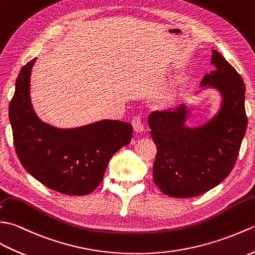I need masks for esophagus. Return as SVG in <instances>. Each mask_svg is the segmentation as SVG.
Here are the masks:
<instances>
[{
	"mask_svg": "<svg viewBox=\"0 0 255 255\" xmlns=\"http://www.w3.org/2000/svg\"><path fill=\"white\" fill-rule=\"evenodd\" d=\"M132 126L135 132H143L144 131V126H143V122L140 120L139 117H135L133 120H132Z\"/></svg>",
	"mask_w": 255,
	"mask_h": 255,
	"instance_id": "obj_1",
	"label": "esophagus"
}]
</instances>
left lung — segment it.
<instances>
[{"instance_id":"obj_1","label":"left lung","mask_w":255,"mask_h":255,"mask_svg":"<svg viewBox=\"0 0 255 255\" xmlns=\"http://www.w3.org/2000/svg\"><path fill=\"white\" fill-rule=\"evenodd\" d=\"M212 51L215 71L205 74L200 86L217 89L222 96L217 115L196 128L185 126L191 109L184 105L148 117L157 146L154 182L171 197L201 195L223 182L233 170L247 131L245 83L218 51Z\"/></svg>"}]
</instances>
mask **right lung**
I'll list each match as a JSON object with an SVG mask.
<instances>
[{"label":"right lung","instance_id":"obj_1","mask_svg":"<svg viewBox=\"0 0 255 255\" xmlns=\"http://www.w3.org/2000/svg\"><path fill=\"white\" fill-rule=\"evenodd\" d=\"M35 61L22 66L9 103L16 154L26 171L47 188L66 195H87L103 181L111 157L131 142L133 128L119 120L74 128L42 122L30 99Z\"/></svg>","mask_w":255,"mask_h":255}]
</instances>
